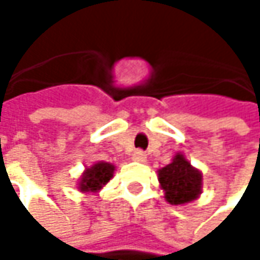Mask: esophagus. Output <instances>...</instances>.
<instances>
[{
	"label": "esophagus",
	"instance_id": "obj_1",
	"mask_svg": "<svg viewBox=\"0 0 260 260\" xmlns=\"http://www.w3.org/2000/svg\"><path fill=\"white\" fill-rule=\"evenodd\" d=\"M133 160H136V162H145L146 160V156H145V153L143 151H134L133 153Z\"/></svg>",
	"mask_w": 260,
	"mask_h": 260
}]
</instances>
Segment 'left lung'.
<instances>
[{"label": "left lung", "mask_w": 260, "mask_h": 260, "mask_svg": "<svg viewBox=\"0 0 260 260\" xmlns=\"http://www.w3.org/2000/svg\"><path fill=\"white\" fill-rule=\"evenodd\" d=\"M157 178L170 204H188L198 200L203 192V173L192 167L182 153H176L172 162L157 170Z\"/></svg>", "instance_id": "8db88e82"}]
</instances>
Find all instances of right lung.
Wrapping results in <instances>:
<instances>
[{
	"label": "right lung",
	"mask_w": 260,
	"mask_h": 260,
	"mask_svg": "<svg viewBox=\"0 0 260 260\" xmlns=\"http://www.w3.org/2000/svg\"><path fill=\"white\" fill-rule=\"evenodd\" d=\"M115 165L104 160L95 162L92 167H87L79 178L78 190L82 193H98L101 188L114 178Z\"/></svg>",
	"instance_id": "right-lung-1"
}]
</instances>
